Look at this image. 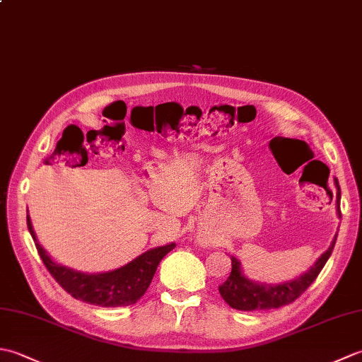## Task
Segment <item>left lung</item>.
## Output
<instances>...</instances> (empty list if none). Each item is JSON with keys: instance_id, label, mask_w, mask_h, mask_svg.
Returning <instances> with one entry per match:
<instances>
[{"instance_id": "obj_1", "label": "left lung", "mask_w": 362, "mask_h": 362, "mask_svg": "<svg viewBox=\"0 0 362 362\" xmlns=\"http://www.w3.org/2000/svg\"><path fill=\"white\" fill-rule=\"evenodd\" d=\"M339 199L341 189L339 185H337V213H339L341 216ZM334 244L336 236L328 250L322 253L320 258L316 261V264H314L308 272L289 283L279 284V286L258 284L247 280L241 272L240 261L232 257V272H230L228 279L219 286V294L230 306H232V308L241 311L272 310L289 305L294 302L296 298L302 296L303 292L311 286V283L317 279V275L320 274L322 269H324L329 255H332Z\"/></svg>"}]
</instances>
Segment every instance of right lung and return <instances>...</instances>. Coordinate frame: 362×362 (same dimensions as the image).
Here are the masks:
<instances>
[{"label": "right lung", "instance_id": "obj_1", "mask_svg": "<svg viewBox=\"0 0 362 362\" xmlns=\"http://www.w3.org/2000/svg\"><path fill=\"white\" fill-rule=\"evenodd\" d=\"M28 228L35 243L38 255H40L48 272L54 276V280L76 300L104 306V308H117V306H129L136 303L144 296V292L148 291L160 261L163 259L168 252H171L175 247L174 243L168 244L163 247L148 250L134 261H130L129 264L117 269V271L88 275L54 263L48 257V253L38 244L29 216Z\"/></svg>", "mask_w": 362, "mask_h": 362}]
</instances>
